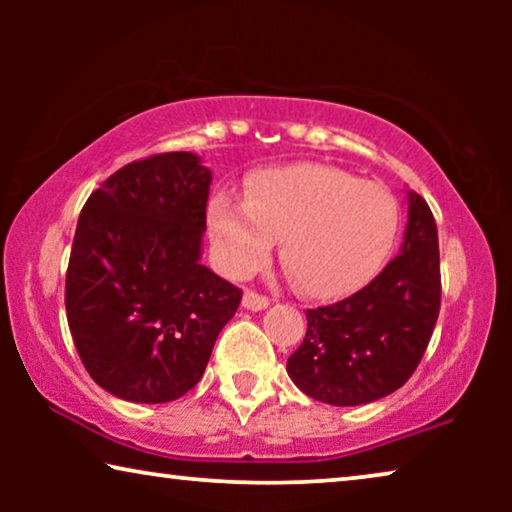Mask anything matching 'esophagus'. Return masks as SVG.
<instances>
[{
	"instance_id": "esophagus-1",
	"label": "esophagus",
	"mask_w": 512,
	"mask_h": 512,
	"mask_svg": "<svg viewBox=\"0 0 512 512\" xmlns=\"http://www.w3.org/2000/svg\"><path fill=\"white\" fill-rule=\"evenodd\" d=\"M242 305H244V310L261 312V310H265V307L270 305V300L265 298V296H258V293H254V291H244V296H242Z\"/></svg>"
}]
</instances>
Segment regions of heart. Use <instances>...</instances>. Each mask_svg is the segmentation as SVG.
I'll use <instances>...</instances> for the list:
<instances>
[{
	"instance_id": "1",
	"label": "heart",
	"mask_w": 512,
	"mask_h": 512,
	"mask_svg": "<svg viewBox=\"0 0 512 512\" xmlns=\"http://www.w3.org/2000/svg\"><path fill=\"white\" fill-rule=\"evenodd\" d=\"M401 209L387 186L321 163L258 170L247 198L219 191L209 233L223 270L247 277L282 240V261L300 291L331 300L359 291L394 249Z\"/></svg>"
}]
</instances>
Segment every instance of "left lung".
<instances>
[{
    "label": "left lung",
    "instance_id": "8db88e82",
    "mask_svg": "<svg viewBox=\"0 0 512 512\" xmlns=\"http://www.w3.org/2000/svg\"><path fill=\"white\" fill-rule=\"evenodd\" d=\"M438 310L436 221L422 195L408 191L401 254L354 296L305 312V340L286 373L314 401L342 408L373 403L415 373Z\"/></svg>",
    "mask_w": 512,
    "mask_h": 512
}]
</instances>
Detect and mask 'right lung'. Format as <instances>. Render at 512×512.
Returning a JSON list of instances; mask_svg holds the SVG:
<instances>
[{"instance_id":"1","label":"right lung","mask_w":512,"mask_h":512,"mask_svg":"<svg viewBox=\"0 0 512 512\" xmlns=\"http://www.w3.org/2000/svg\"><path fill=\"white\" fill-rule=\"evenodd\" d=\"M212 170L188 151L125 165L90 195L69 254L76 352L104 391L167 403L205 373L242 291L202 258Z\"/></svg>"}]
</instances>
